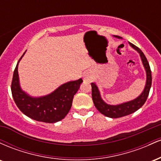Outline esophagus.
Instances as JSON below:
<instances>
[{"label": "esophagus", "mask_w": 161, "mask_h": 161, "mask_svg": "<svg viewBox=\"0 0 161 161\" xmlns=\"http://www.w3.org/2000/svg\"><path fill=\"white\" fill-rule=\"evenodd\" d=\"M83 79H84V81H86V82H90V81H91L92 77L90 76L88 74H85L84 76H83Z\"/></svg>", "instance_id": "esophagus-1"}]
</instances>
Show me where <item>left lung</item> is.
<instances>
[{
  "instance_id": "8db88e82",
  "label": "left lung",
  "mask_w": 161,
  "mask_h": 161,
  "mask_svg": "<svg viewBox=\"0 0 161 161\" xmlns=\"http://www.w3.org/2000/svg\"><path fill=\"white\" fill-rule=\"evenodd\" d=\"M115 38H122L121 37L118 36H114ZM129 45L132 47H133L135 50L138 51V53L140 54L141 57L142 64H143L144 67H145L146 71V84L145 87L144 88L142 93L136 97V99L132 100V101H128V102L123 103L121 104L118 105H110L108 104L105 103L101 98V95H100V92L98 90V88L96 86L95 83H92V100H93L94 104H95V108L97 109V110L102 114L103 115L108 116V117L110 118H119L122 117V116H125L129 115V114H132V113L136 112L138 109L141 108L143 104H145L146 100L148 96L149 92H150V88L151 86V81H152V78H151V71L150 66H149L148 62H147V58L144 54V53L134 45L133 44L129 42Z\"/></svg>"
}]
</instances>
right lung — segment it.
Wrapping results in <instances>:
<instances>
[{
    "instance_id": "1",
    "label": "right lung",
    "mask_w": 161,
    "mask_h": 161,
    "mask_svg": "<svg viewBox=\"0 0 161 161\" xmlns=\"http://www.w3.org/2000/svg\"><path fill=\"white\" fill-rule=\"evenodd\" d=\"M19 60L14 69L11 83L12 95L18 108L25 115L37 121L53 123L64 119L71 108L73 97L83 82L82 79L64 83L47 95L31 97L20 88L18 75Z\"/></svg>"
}]
</instances>
